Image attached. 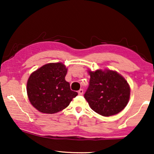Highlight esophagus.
Instances as JSON below:
<instances>
[{"label": "esophagus", "mask_w": 154, "mask_h": 154, "mask_svg": "<svg viewBox=\"0 0 154 154\" xmlns=\"http://www.w3.org/2000/svg\"><path fill=\"white\" fill-rule=\"evenodd\" d=\"M83 93H84V91H83L82 89H80L78 91V94L80 95H83Z\"/></svg>", "instance_id": "1"}]
</instances>
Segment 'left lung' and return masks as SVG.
Listing matches in <instances>:
<instances>
[{
    "instance_id": "obj_1",
    "label": "left lung",
    "mask_w": 154,
    "mask_h": 154,
    "mask_svg": "<svg viewBox=\"0 0 154 154\" xmlns=\"http://www.w3.org/2000/svg\"><path fill=\"white\" fill-rule=\"evenodd\" d=\"M89 86L84 97L93 111L104 116L122 111L130 99L128 82L116 72L111 70L89 71Z\"/></svg>"
}]
</instances>
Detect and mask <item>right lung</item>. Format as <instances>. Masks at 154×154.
<instances>
[{"mask_svg": "<svg viewBox=\"0 0 154 154\" xmlns=\"http://www.w3.org/2000/svg\"><path fill=\"white\" fill-rule=\"evenodd\" d=\"M67 72L61 63H50L31 74L26 92L32 105L39 111L54 114L63 110L77 95L65 80Z\"/></svg>", "mask_w": 154, "mask_h": 154, "instance_id": "right-lung-1", "label": "right lung"}]
</instances>
